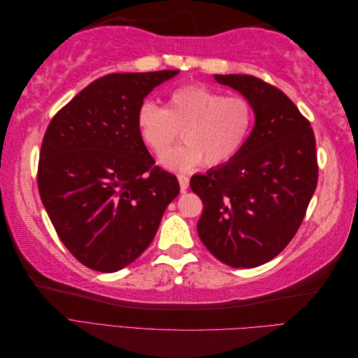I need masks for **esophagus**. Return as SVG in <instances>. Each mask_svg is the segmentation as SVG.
<instances>
[{
	"instance_id": "obj_1",
	"label": "esophagus",
	"mask_w": 358,
	"mask_h": 358,
	"mask_svg": "<svg viewBox=\"0 0 358 358\" xmlns=\"http://www.w3.org/2000/svg\"><path fill=\"white\" fill-rule=\"evenodd\" d=\"M178 180H179V187H180V192H185L189 187V178L185 175H178Z\"/></svg>"
}]
</instances>
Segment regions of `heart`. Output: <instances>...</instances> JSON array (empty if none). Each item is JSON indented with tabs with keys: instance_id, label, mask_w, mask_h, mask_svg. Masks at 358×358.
<instances>
[{
	"instance_id": "b5f03b06",
	"label": "heart",
	"mask_w": 358,
	"mask_h": 358,
	"mask_svg": "<svg viewBox=\"0 0 358 358\" xmlns=\"http://www.w3.org/2000/svg\"><path fill=\"white\" fill-rule=\"evenodd\" d=\"M254 106L243 95H227L206 85H185L171 91L167 107L146 100L137 110L143 143L162 157L182 129L185 144L162 157V166L185 171L204 161L218 167L245 146L254 127Z\"/></svg>"
}]
</instances>
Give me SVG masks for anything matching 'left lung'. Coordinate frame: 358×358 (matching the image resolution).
Instances as JSON below:
<instances>
[{
	"mask_svg": "<svg viewBox=\"0 0 358 358\" xmlns=\"http://www.w3.org/2000/svg\"><path fill=\"white\" fill-rule=\"evenodd\" d=\"M215 80L252 103L255 125L233 159L191 178L203 201L197 231L210 254L231 267H257L291 242L318 182L315 136L288 96L248 74Z\"/></svg>",
	"mask_w": 358,
	"mask_h": 358,
	"instance_id": "left-lung-1",
	"label": "left lung"
}]
</instances>
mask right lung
<instances>
[{
  "label": "right lung",
  "mask_w": 358,
  "mask_h": 358,
  "mask_svg": "<svg viewBox=\"0 0 358 358\" xmlns=\"http://www.w3.org/2000/svg\"><path fill=\"white\" fill-rule=\"evenodd\" d=\"M178 73L96 79L52 117L43 137V206L73 257L96 272H117L142 255L178 197L176 176L155 166L137 128L145 96Z\"/></svg>",
  "instance_id": "1"
}]
</instances>
